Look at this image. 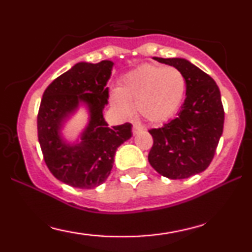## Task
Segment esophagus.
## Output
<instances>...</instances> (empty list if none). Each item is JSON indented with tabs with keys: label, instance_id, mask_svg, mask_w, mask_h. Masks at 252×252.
Instances as JSON below:
<instances>
[{
	"label": "esophagus",
	"instance_id": "obj_1",
	"mask_svg": "<svg viewBox=\"0 0 252 252\" xmlns=\"http://www.w3.org/2000/svg\"><path fill=\"white\" fill-rule=\"evenodd\" d=\"M142 130H143V126H140V124L135 123L134 126H132V134H134V135H137L138 132H141Z\"/></svg>",
	"mask_w": 252,
	"mask_h": 252
}]
</instances>
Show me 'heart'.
Listing matches in <instances>:
<instances>
[{
  "label": "heart",
  "instance_id": "heart-1",
  "mask_svg": "<svg viewBox=\"0 0 252 252\" xmlns=\"http://www.w3.org/2000/svg\"><path fill=\"white\" fill-rule=\"evenodd\" d=\"M186 91V80L174 67L143 65L120 80L111 103L123 116L131 112V105L150 123L169 120L180 108Z\"/></svg>",
  "mask_w": 252,
  "mask_h": 252
}]
</instances>
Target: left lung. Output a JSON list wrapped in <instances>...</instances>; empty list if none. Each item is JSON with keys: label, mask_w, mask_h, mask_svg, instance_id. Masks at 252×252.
<instances>
[{"label": "left lung", "mask_w": 252, "mask_h": 252, "mask_svg": "<svg viewBox=\"0 0 252 252\" xmlns=\"http://www.w3.org/2000/svg\"><path fill=\"white\" fill-rule=\"evenodd\" d=\"M173 66L186 80V99L178 117L150 129V166L168 179H186L210 166L224 126V108L215 80L189 60L154 58Z\"/></svg>", "instance_id": "left-lung-1"}]
</instances>
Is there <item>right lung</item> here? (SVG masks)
I'll return each mask as SVG.
<instances>
[{"label": "right lung", "instance_id": "1", "mask_svg": "<svg viewBox=\"0 0 252 252\" xmlns=\"http://www.w3.org/2000/svg\"><path fill=\"white\" fill-rule=\"evenodd\" d=\"M114 63H78L42 94L37 114V138L46 166L58 180L76 189H90L106 180L118 147L131 137V124L109 126L103 117L108 104ZM85 102L90 112L88 126L76 145L65 143L60 129L65 117Z\"/></svg>", "mask_w": 252, "mask_h": 252}]
</instances>
